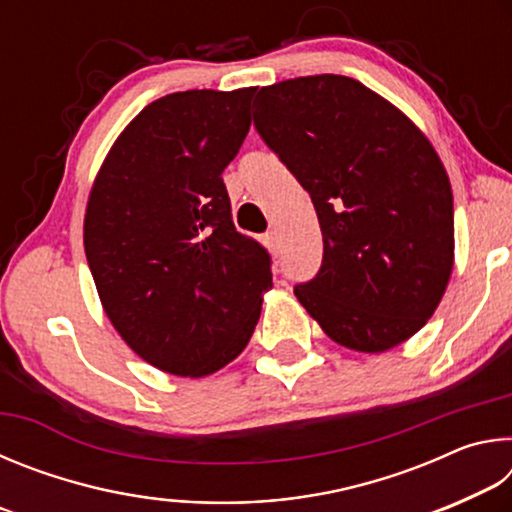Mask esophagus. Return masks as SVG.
I'll use <instances>...</instances> for the list:
<instances>
[{
  "label": "esophagus",
  "mask_w": 512,
  "mask_h": 512,
  "mask_svg": "<svg viewBox=\"0 0 512 512\" xmlns=\"http://www.w3.org/2000/svg\"><path fill=\"white\" fill-rule=\"evenodd\" d=\"M264 244H266L268 248H271V253L280 255V241H277V232H275V230L266 232V235H264Z\"/></svg>",
  "instance_id": "esophagus-1"
}]
</instances>
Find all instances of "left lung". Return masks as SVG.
I'll return each mask as SVG.
<instances>
[{"mask_svg":"<svg viewBox=\"0 0 512 512\" xmlns=\"http://www.w3.org/2000/svg\"><path fill=\"white\" fill-rule=\"evenodd\" d=\"M255 128L307 189L323 264L293 287L329 339L384 352L436 311L454 266V198L427 137L348 76L257 92Z\"/></svg>","mask_w":512,"mask_h":512,"instance_id":"8db88e82","label":"left lung"}]
</instances>
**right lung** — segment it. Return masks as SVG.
<instances>
[{
  "label": "right lung",
  "mask_w": 512,
  "mask_h": 512,
  "mask_svg": "<svg viewBox=\"0 0 512 512\" xmlns=\"http://www.w3.org/2000/svg\"><path fill=\"white\" fill-rule=\"evenodd\" d=\"M255 88L153 101L94 180L83 244L101 305L144 361L203 377L246 348L271 255L237 232L221 173L244 144Z\"/></svg>",
  "instance_id": "right-lung-1"
}]
</instances>
